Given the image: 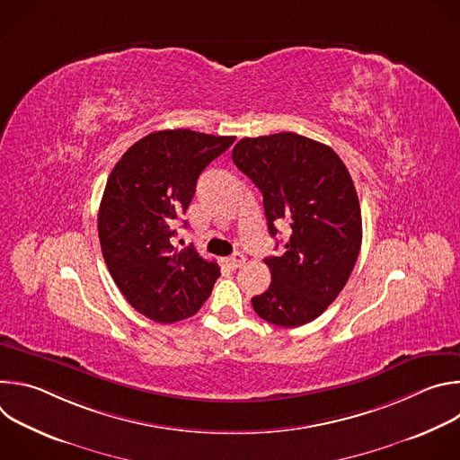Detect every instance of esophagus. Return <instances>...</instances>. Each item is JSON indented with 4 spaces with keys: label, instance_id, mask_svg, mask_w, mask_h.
<instances>
[{
    "label": "esophagus",
    "instance_id": "esophagus-1",
    "mask_svg": "<svg viewBox=\"0 0 460 460\" xmlns=\"http://www.w3.org/2000/svg\"><path fill=\"white\" fill-rule=\"evenodd\" d=\"M226 261H227V266H229V268L238 270V268H242V266L245 264V256H243L242 252H234L233 256L226 258Z\"/></svg>",
    "mask_w": 460,
    "mask_h": 460
}]
</instances>
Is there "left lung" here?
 <instances>
[{"label": "left lung", "instance_id": "obj_1", "mask_svg": "<svg viewBox=\"0 0 460 460\" xmlns=\"http://www.w3.org/2000/svg\"><path fill=\"white\" fill-rule=\"evenodd\" d=\"M233 162L261 190L271 236L291 227L284 252L264 260L268 291L251 304L275 325H304L339 296L360 252L362 217L349 171L332 147L296 133L242 138Z\"/></svg>", "mask_w": 460, "mask_h": 460}]
</instances>
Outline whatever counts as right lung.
Instances as JSON below:
<instances>
[{
  "label": "right lung",
  "mask_w": 460,
  "mask_h": 460,
  "mask_svg": "<svg viewBox=\"0 0 460 460\" xmlns=\"http://www.w3.org/2000/svg\"><path fill=\"white\" fill-rule=\"evenodd\" d=\"M234 140L189 128L156 130L130 146L107 180L98 213L105 264L125 300L155 322L192 316L220 277L217 261L192 245L178 251L171 238L196 180Z\"/></svg>",
  "instance_id": "1"
}]
</instances>
